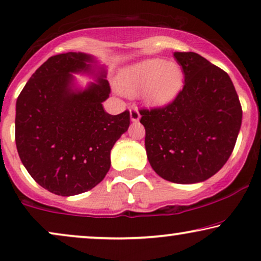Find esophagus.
Masks as SVG:
<instances>
[{
  "instance_id": "1",
  "label": "esophagus",
  "mask_w": 261,
  "mask_h": 261,
  "mask_svg": "<svg viewBox=\"0 0 261 261\" xmlns=\"http://www.w3.org/2000/svg\"><path fill=\"white\" fill-rule=\"evenodd\" d=\"M130 118H131V120H133V121H138V120H140L141 114H140V112H138L137 107L134 106L133 108H131V111H130Z\"/></svg>"
}]
</instances>
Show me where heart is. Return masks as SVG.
I'll use <instances>...</instances> for the list:
<instances>
[{
  "mask_svg": "<svg viewBox=\"0 0 261 261\" xmlns=\"http://www.w3.org/2000/svg\"><path fill=\"white\" fill-rule=\"evenodd\" d=\"M184 72L176 62L149 59L131 66L119 78L120 90L127 95L143 94L153 106L172 102L183 88Z\"/></svg>",
  "mask_w": 261,
  "mask_h": 261,
  "instance_id": "heart-1",
  "label": "heart"
}]
</instances>
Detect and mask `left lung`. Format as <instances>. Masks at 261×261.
I'll use <instances>...</instances> for the list:
<instances>
[{
    "label": "left lung",
    "mask_w": 261,
    "mask_h": 261,
    "mask_svg": "<svg viewBox=\"0 0 261 261\" xmlns=\"http://www.w3.org/2000/svg\"><path fill=\"white\" fill-rule=\"evenodd\" d=\"M184 87L164 107L142 108L150 166L169 182H203L225 165L242 123L229 74L196 53H174Z\"/></svg>",
    "instance_id": "left-lung-1"
}]
</instances>
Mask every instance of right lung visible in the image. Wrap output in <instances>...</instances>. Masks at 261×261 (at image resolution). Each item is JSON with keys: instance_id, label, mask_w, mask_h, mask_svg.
I'll use <instances>...</instances> for the list:
<instances>
[{"instance_id": "1", "label": "right lung", "mask_w": 261, "mask_h": 261, "mask_svg": "<svg viewBox=\"0 0 261 261\" xmlns=\"http://www.w3.org/2000/svg\"><path fill=\"white\" fill-rule=\"evenodd\" d=\"M92 58L65 53L49 58L16 100L15 143L39 186L61 196L92 189L111 167V149L130 125V112H105L110 83L101 72L85 90L72 89L75 72H89Z\"/></svg>"}]
</instances>
